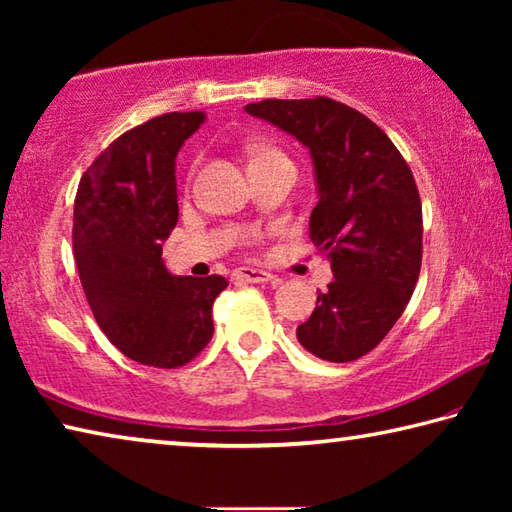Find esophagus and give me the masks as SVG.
Instances as JSON below:
<instances>
[{
  "mask_svg": "<svg viewBox=\"0 0 512 512\" xmlns=\"http://www.w3.org/2000/svg\"><path fill=\"white\" fill-rule=\"evenodd\" d=\"M235 280L237 282H250V284H259V282H275L277 277L273 273L264 271V268H253V266H241L235 271Z\"/></svg>",
  "mask_w": 512,
  "mask_h": 512,
  "instance_id": "obj_1",
  "label": "esophagus"
}]
</instances>
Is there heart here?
Instances as JSON below:
<instances>
[{
    "mask_svg": "<svg viewBox=\"0 0 512 512\" xmlns=\"http://www.w3.org/2000/svg\"><path fill=\"white\" fill-rule=\"evenodd\" d=\"M280 160H289V158L282 151H277L275 146L262 144L250 151V167H255V164H266V162H280Z\"/></svg>",
    "mask_w": 512,
    "mask_h": 512,
    "instance_id": "1",
    "label": "heart"
}]
</instances>
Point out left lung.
I'll return each mask as SVG.
<instances>
[{
  "label": "left lung",
  "instance_id": "obj_1",
  "mask_svg": "<svg viewBox=\"0 0 512 512\" xmlns=\"http://www.w3.org/2000/svg\"><path fill=\"white\" fill-rule=\"evenodd\" d=\"M246 112L307 146L318 203L309 239L332 262L334 280L298 325L318 359L357 361L391 332L413 296L422 264V203L411 167L359 110L329 97L264 99Z\"/></svg>",
  "mask_w": 512,
  "mask_h": 512
}]
</instances>
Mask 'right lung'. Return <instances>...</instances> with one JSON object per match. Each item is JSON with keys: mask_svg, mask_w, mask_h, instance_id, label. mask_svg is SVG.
Instances as JSON below:
<instances>
[{"mask_svg": "<svg viewBox=\"0 0 512 512\" xmlns=\"http://www.w3.org/2000/svg\"><path fill=\"white\" fill-rule=\"evenodd\" d=\"M203 112H167L119 135L83 173L72 244L101 332L128 359L180 368L214 334L221 275L178 277L162 264V241L178 223L176 155Z\"/></svg>", "mask_w": 512, "mask_h": 512, "instance_id": "obj_1", "label": "right lung"}]
</instances>
